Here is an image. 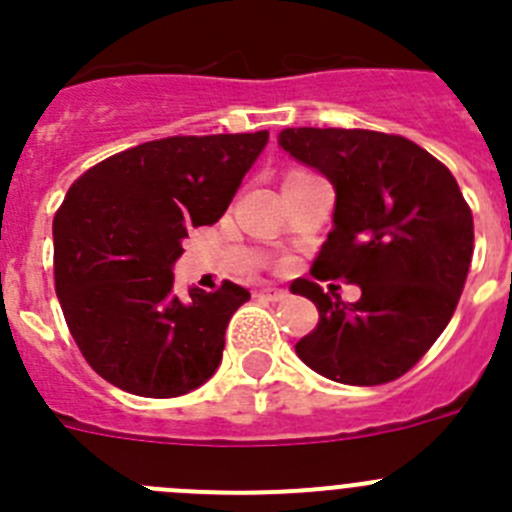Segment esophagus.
<instances>
[{
  "label": "esophagus",
  "instance_id": "obj_1",
  "mask_svg": "<svg viewBox=\"0 0 512 512\" xmlns=\"http://www.w3.org/2000/svg\"><path fill=\"white\" fill-rule=\"evenodd\" d=\"M259 297H261V300H266V302H282V300H287L289 292H287V289L264 287V289H259Z\"/></svg>",
  "mask_w": 512,
  "mask_h": 512
}]
</instances>
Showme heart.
<instances>
[{
	"label": "heart",
	"instance_id": "b5f03b06",
	"mask_svg": "<svg viewBox=\"0 0 512 512\" xmlns=\"http://www.w3.org/2000/svg\"><path fill=\"white\" fill-rule=\"evenodd\" d=\"M297 174H305V171H292V174H289V176H297ZM289 176H287V179H289Z\"/></svg>",
	"mask_w": 512,
	"mask_h": 512
}]
</instances>
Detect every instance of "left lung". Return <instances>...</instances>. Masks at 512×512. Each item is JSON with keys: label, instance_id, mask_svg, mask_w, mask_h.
Returning a JSON list of instances; mask_svg holds the SVG:
<instances>
[{"label": "left lung", "instance_id": "1", "mask_svg": "<svg viewBox=\"0 0 512 512\" xmlns=\"http://www.w3.org/2000/svg\"><path fill=\"white\" fill-rule=\"evenodd\" d=\"M279 148L336 189L333 230L312 274L361 289L346 305L292 282L320 312L295 351L312 372L354 387L392 382L449 325L472 264V210L451 171L413 140L374 130L289 128Z\"/></svg>", "mask_w": 512, "mask_h": 512}]
</instances>
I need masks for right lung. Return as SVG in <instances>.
Listing matches in <instances>:
<instances>
[{"label": "right lung", "mask_w": 512, "mask_h": 512, "mask_svg": "<svg viewBox=\"0 0 512 512\" xmlns=\"http://www.w3.org/2000/svg\"><path fill=\"white\" fill-rule=\"evenodd\" d=\"M269 133L176 135L107 158L76 179L53 220V271L63 318L94 372L140 397H179L217 372L225 328L251 300L174 292L192 228L217 223Z\"/></svg>", "instance_id": "obj_1"}]
</instances>
